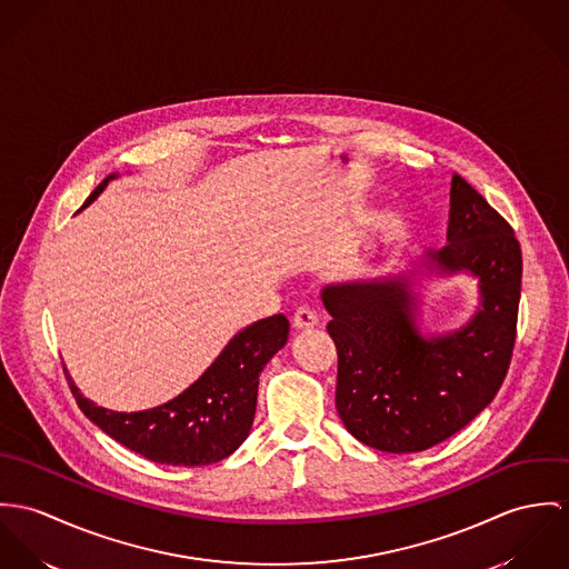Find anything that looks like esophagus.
Returning a JSON list of instances; mask_svg holds the SVG:
<instances>
[{
  "mask_svg": "<svg viewBox=\"0 0 569 569\" xmlns=\"http://www.w3.org/2000/svg\"><path fill=\"white\" fill-rule=\"evenodd\" d=\"M316 325H318V316L310 308H299L292 316V327L299 329V331L301 329H315Z\"/></svg>",
  "mask_w": 569,
  "mask_h": 569,
  "instance_id": "obj_1",
  "label": "esophagus"
}]
</instances>
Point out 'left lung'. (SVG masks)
I'll list each match as a JSON object with an SVG mask.
<instances>
[{
  "label": "left lung",
  "instance_id": "1",
  "mask_svg": "<svg viewBox=\"0 0 569 569\" xmlns=\"http://www.w3.org/2000/svg\"><path fill=\"white\" fill-rule=\"evenodd\" d=\"M442 270L480 279L482 308L460 331L423 340L401 281L322 290L338 351L336 408L358 441L423 451L462 430L498 395L517 336L521 249L512 227L462 177H451Z\"/></svg>",
  "mask_w": 569,
  "mask_h": 569
}]
</instances>
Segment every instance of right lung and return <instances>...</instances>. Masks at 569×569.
<instances>
[{
    "label": "right lung",
    "mask_w": 569,
    "mask_h": 569,
    "mask_svg": "<svg viewBox=\"0 0 569 569\" xmlns=\"http://www.w3.org/2000/svg\"><path fill=\"white\" fill-rule=\"evenodd\" d=\"M109 179L89 193L84 207L104 190ZM288 333L286 316L254 322L224 347L218 360L183 395L146 412L104 410L78 392L67 371L64 378L78 408L111 439L152 462L198 467L231 456L249 437L259 376L286 345Z\"/></svg>",
    "instance_id": "add662e5"
}]
</instances>
